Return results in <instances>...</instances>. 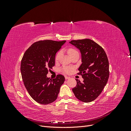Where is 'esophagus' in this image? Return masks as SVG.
Returning a JSON list of instances; mask_svg holds the SVG:
<instances>
[{"instance_id": "34e87169", "label": "esophagus", "mask_w": 131, "mask_h": 131, "mask_svg": "<svg viewBox=\"0 0 131 131\" xmlns=\"http://www.w3.org/2000/svg\"><path fill=\"white\" fill-rule=\"evenodd\" d=\"M70 78V77H67V76H65V79H69Z\"/></svg>"}]
</instances>
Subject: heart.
I'll return each instance as SVG.
<instances>
[{
  "mask_svg": "<svg viewBox=\"0 0 131 131\" xmlns=\"http://www.w3.org/2000/svg\"><path fill=\"white\" fill-rule=\"evenodd\" d=\"M77 52H78V51L76 49H75L74 48H69L68 50V53L70 56V57L72 56V55H73L74 53H77ZM61 53H62L61 51H58V52H57L56 55H55V57H54L55 60H56V61L58 60V59L59 58V57L61 56ZM71 69H72V68H71V67H70L63 66V67H62V68H61V70L62 71L63 73H66V74H68V73H70Z\"/></svg>",
  "mask_w": 131,
  "mask_h": 131,
  "instance_id": "heart-1",
  "label": "heart"
}]
</instances>
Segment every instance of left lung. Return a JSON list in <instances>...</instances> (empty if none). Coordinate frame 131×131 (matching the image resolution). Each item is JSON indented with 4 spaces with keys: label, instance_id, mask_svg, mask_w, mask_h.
Returning <instances> with one entry per match:
<instances>
[{
    "label": "left lung",
    "instance_id": "obj_1",
    "mask_svg": "<svg viewBox=\"0 0 131 131\" xmlns=\"http://www.w3.org/2000/svg\"><path fill=\"white\" fill-rule=\"evenodd\" d=\"M70 43L76 46L81 53L82 64L78 75L84 81L76 79L77 86L72 89L79 100L83 102H92L99 96L106 85L109 77L108 57L104 49L89 39L73 40Z\"/></svg>",
    "mask_w": 131,
    "mask_h": 131
}]
</instances>
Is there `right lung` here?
I'll list each match as a JSON object with an SVG mask.
<instances>
[{
  "instance_id": "obj_1",
  "label": "right lung",
  "mask_w": 131,
  "mask_h": 131,
  "mask_svg": "<svg viewBox=\"0 0 131 131\" xmlns=\"http://www.w3.org/2000/svg\"><path fill=\"white\" fill-rule=\"evenodd\" d=\"M66 40H40L33 43L25 52L21 63V72L25 88L30 97L39 103L48 104L56 100L65 80L58 74L52 80L47 78L55 64V55Z\"/></svg>"
}]
</instances>
